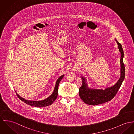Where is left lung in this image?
<instances>
[{
  "mask_svg": "<svg viewBox=\"0 0 134 134\" xmlns=\"http://www.w3.org/2000/svg\"><path fill=\"white\" fill-rule=\"evenodd\" d=\"M118 48L121 54L120 57V77L118 82L113 86L105 88L104 90L91 89L88 88L86 79L82 76V83L79 89V95L82 101L89 105H97L111 100L119 90L125 77V67L124 63V52L121 44L117 41Z\"/></svg>",
  "mask_w": 134,
  "mask_h": 134,
  "instance_id": "8db88e82",
  "label": "left lung"
}]
</instances>
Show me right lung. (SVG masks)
<instances>
[{"label": "right lung", "mask_w": 134, "mask_h": 134, "mask_svg": "<svg viewBox=\"0 0 134 134\" xmlns=\"http://www.w3.org/2000/svg\"><path fill=\"white\" fill-rule=\"evenodd\" d=\"M64 75H62L58 79V80L56 82L55 87H54V90H53V92L52 93V94L50 96H49L48 98H46L45 99L40 100V101L28 100H26V99L20 97L17 93H16V94L18 96V98H19V99L22 102H23L24 103H25L30 105H31V106L39 107V108L48 106V105L52 104V103H53L57 99V96H58V94L59 85V83L60 82V81L62 80L63 77H64Z\"/></svg>", "instance_id": "add662e5"}]
</instances>
